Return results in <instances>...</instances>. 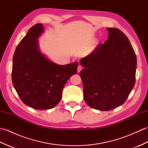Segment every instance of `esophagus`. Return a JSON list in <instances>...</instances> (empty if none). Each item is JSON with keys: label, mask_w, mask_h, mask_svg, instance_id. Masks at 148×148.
Returning a JSON list of instances; mask_svg holds the SVG:
<instances>
[{"label": "esophagus", "mask_w": 148, "mask_h": 148, "mask_svg": "<svg viewBox=\"0 0 148 148\" xmlns=\"http://www.w3.org/2000/svg\"><path fill=\"white\" fill-rule=\"evenodd\" d=\"M81 69H82V66H81V65L78 66V67H77V72H79L81 71Z\"/></svg>", "instance_id": "obj_1"}]
</instances>
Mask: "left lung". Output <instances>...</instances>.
<instances>
[{
    "mask_svg": "<svg viewBox=\"0 0 148 148\" xmlns=\"http://www.w3.org/2000/svg\"><path fill=\"white\" fill-rule=\"evenodd\" d=\"M108 39L80 64L84 69V101L91 108L110 111L126 101L136 83L137 58L128 37L120 30L108 28Z\"/></svg>",
    "mask_w": 148,
    "mask_h": 148,
    "instance_id": "left-lung-1",
    "label": "left lung"
}]
</instances>
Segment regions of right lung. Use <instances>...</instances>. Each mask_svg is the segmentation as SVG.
<instances>
[{"label": "right lung", "mask_w": 148, "mask_h": 148, "mask_svg": "<svg viewBox=\"0 0 148 148\" xmlns=\"http://www.w3.org/2000/svg\"><path fill=\"white\" fill-rule=\"evenodd\" d=\"M44 31L41 23L31 27L18 44L12 59L14 88L25 104L38 110L58 104L64 86L77 73L78 66L77 62L58 65L41 53L37 39Z\"/></svg>", "instance_id": "right-lung-1"}]
</instances>
